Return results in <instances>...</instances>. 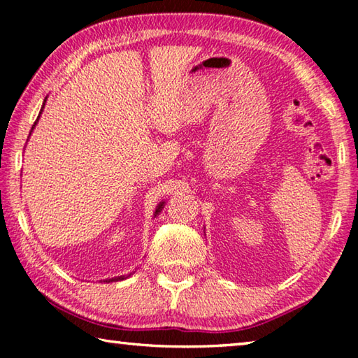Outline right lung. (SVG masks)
Wrapping results in <instances>:
<instances>
[{"label": "right lung", "instance_id": "right-lung-1", "mask_svg": "<svg viewBox=\"0 0 358 358\" xmlns=\"http://www.w3.org/2000/svg\"><path fill=\"white\" fill-rule=\"evenodd\" d=\"M34 124H36V121H34ZM161 208H162V203L159 205V207H157V210H156V215L159 213L161 211ZM121 280H124V276H118V278H112V280H108V281H121Z\"/></svg>", "mask_w": 358, "mask_h": 358}]
</instances>
